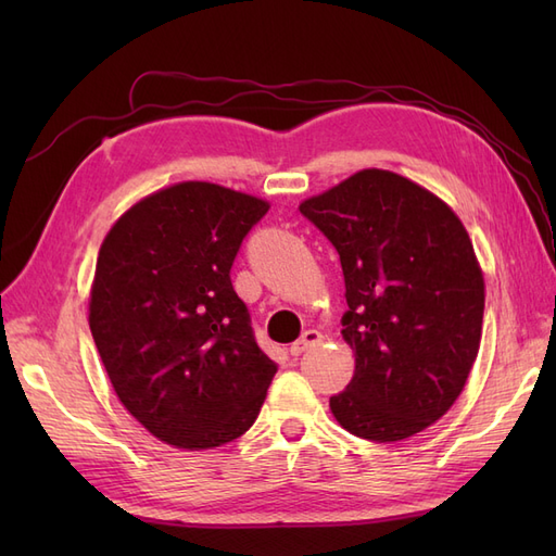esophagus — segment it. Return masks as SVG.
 Listing matches in <instances>:
<instances>
[{"mask_svg":"<svg viewBox=\"0 0 556 556\" xmlns=\"http://www.w3.org/2000/svg\"><path fill=\"white\" fill-rule=\"evenodd\" d=\"M319 343H323V333L315 331V329H308V331L301 333V339H299L296 343H292L290 355H292V357L304 355L306 350H311V348H315V345H319Z\"/></svg>","mask_w":556,"mask_h":556,"instance_id":"esophagus-1","label":"esophagus"}]
</instances>
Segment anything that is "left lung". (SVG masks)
<instances>
[{
    "label": "left lung",
    "mask_w": 556,
    "mask_h": 556,
    "mask_svg": "<svg viewBox=\"0 0 556 556\" xmlns=\"http://www.w3.org/2000/svg\"><path fill=\"white\" fill-rule=\"evenodd\" d=\"M301 215L341 257L343 339L355 376L329 408L350 433L408 439L462 394L480 348L484 280L473 243L439 197L364 169L306 199Z\"/></svg>",
    "instance_id": "1"
}]
</instances>
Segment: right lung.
Returning <instances> with one entry per match:
<instances>
[{"mask_svg": "<svg viewBox=\"0 0 556 556\" xmlns=\"http://www.w3.org/2000/svg\"><path fill=\"white\" fill-rule=\"evenodd\" d=\"M266 211L220 185L178 182L131 206L99 250L94 345L117 399L164 443L217 447L260 415L278 368L229 274Z\"/></svg>", "mask_w": 556, "mask_h": 556, "instance_id": "1", "label": "right lung"}]
</instances>
